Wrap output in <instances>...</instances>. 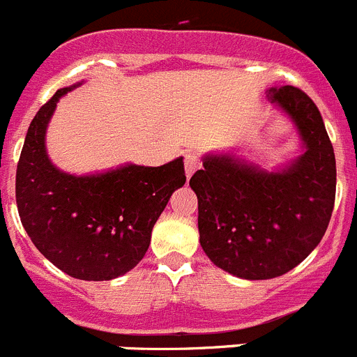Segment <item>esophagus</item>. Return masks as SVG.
Listing matches in <instances>:
<instances>
[{
    "label": "esophagus",
    "instance_id": "1",
    "mask_svg": "<svg viewBox=\"0 0 357 357\" xmlns=\"http://www.w3.org/2000/svg\"><path fill=\"white\" fill-rule=\"evenodd\" d=\"M199 167H201V160L197 158V155L194 153H186L185 155V172L186 178H190L195 171H197Z\"/></svg>",
    "mask_w": 357,
    "mask_h": 357
}]
</instances>
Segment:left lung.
<instances>
[{
	"instance_id": "left-lung-1",
	"label": "left lung",
	"mask_w": 357,
	"mask_h": 357,
	"mask_svg": "<svg viewBox=\"0 0 357 357\" xmlns=\"http://www.w3.org/2000/svg\"><path fill=\"white\" fill-rule=\"evenodd\" d=\"M265 94L294 126L301 155L268 171L234 151L208 153L190 178L202 250L249 281L279 278L304 261L329 226L336 194L335 151L317 105L291 85Z\"/></svg>"
}]
</instances>
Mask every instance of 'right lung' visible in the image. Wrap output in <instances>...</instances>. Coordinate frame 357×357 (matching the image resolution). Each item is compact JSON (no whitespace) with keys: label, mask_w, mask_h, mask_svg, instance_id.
Masks as SVG:
<instances>
[{"label":"right lung","mask_w":357,"mask_h":357,"mask_svg":"<svg viewBox=\"0 0 357 357\" xmlns=\"http://www.w3.org/2000/svg\"><path fill=\"white\" fill-rule=\"evenodd\" d=\"M83 82L59 89L28 128L15 174L22 227L44 258L83 281L124 275L146 256L167 202L186 181L183 156L160 167L137 163L70 174L51 162L46 133L60 98Z\"/></svg>","instance_id":"obj_1"}]
</instances>
